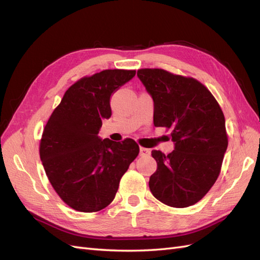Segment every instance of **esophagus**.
Listing matches in <instances>:
<instances>
[{"label":"esophagus","mask_w":260,"mask_h":260,"mask_svg":"<svg viewBox=\"0 0 260 260\" xmlns=\"http://www.w3.org/2000/svg\"><path fill=\"white\" fill-rule=\"evenodd\" d=\"M151 154V151L145 147H140V156H148Z\"/></svg>","instance_id":"obj_1"}]
</instances>
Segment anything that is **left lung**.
Wrapping results in <instances>:
<instances>
[{
    "label": "left lung",
    "instance_id": "obj_1",
    "mask_svg": "<svg viewBox=\"0 0 260 260\" xmlns=\"http://www.w3.org/2000/svg\"><path fill=\"white\" fill-rule=\"evenodd\" d=\"M138 77L153 99L154 125L170 129L175 144L168 155L152 151L157 170L149 178V190L168 206H192L219 176L228 147L223 113L193 78L162 69H140Z\"/></svg>",
    "mask_w": 260,
    "mask_h": 260
}]
</instances>
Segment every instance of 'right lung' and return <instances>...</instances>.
<instances>
[{
    "label": "right lung",
    "mask_w": 260,
    "mask_h": 260,
    "mask_svg": "<svg viewBox=\"0 0 260 260\" xmlns=\"http://www.w3.org/2000/svg\"><path fill=\"white\" fill-rule=\"evenodd\" d=\"M136 70L108 69L77 81L66 91L43 130L40 158L59 198L78 211L105 208L139 154L132 139L102 140V120L112 116L111 99Z\"/></svg>",
    "instance_id": "add662e5"
}]
</instances>
